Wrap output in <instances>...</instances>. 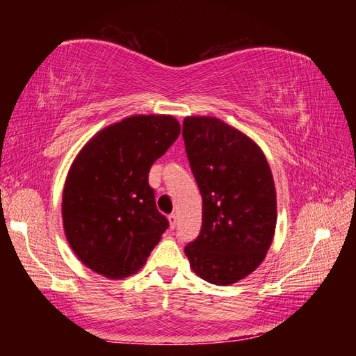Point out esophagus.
<instances>
[{
  "instance_id": "obj_1",
  "label": "esophagus",
  "mask_w": 356,
  "mask_h": 356,
  "mask_svg": "<svg viewBox=\"0 0 356 356\" xmlns=\"http://www.w3.org/2000/svg\"><path fill=\"white\" fill-rule=\"evenodd\" d=\"M168 220H170V227H171V229L176 227V225H177V216H176V213H171L170 216H168Z\"/></svg>"
}]
</instances>
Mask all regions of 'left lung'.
<instances>
[{
  "label": "left lung",
  "instance_id": "left-lung-1",
  "mask_svg": "<svg viewBox=\"0 0 356 356\" xmlns=\"http://www.w3.org/2000/svg\"><path fill=\"white\" fill-rule=\"evenodd\" d=\"M182 136L202 196L201 232L185 254L210 284H234L254 272L273 242L272 170L250 136L218 118H185Z\"/></svg>",
  "mask_w": 356,
  "mask_h": 356
}]
</instances>
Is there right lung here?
Instances as JSON below:
<instances>
[{"label":"right lung","instance_id":"obj_1","mask_svg":"<svg viewBox=\"0 0 356 356\" xmlns=\"http://www.w3.org/2000/svg\"><path fill=\"white\" fill-rule=\"evenodd\" d=\"M180 135L170 114H136L97 131L72 163L63 226L76 257L110 280L135 275L170 222L155 206L149 171Z\"/></svg>","mask_w":356,"mask_h":356}]
</instances>
